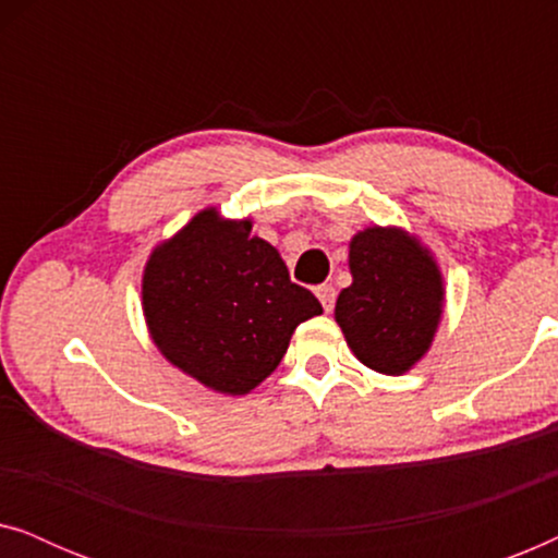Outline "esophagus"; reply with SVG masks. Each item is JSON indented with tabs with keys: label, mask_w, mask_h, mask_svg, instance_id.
<instances>
[{
	"label": "esophagus",
	"mask_w": 558,
	"mask_h": 558,
	"mask_svg": "<svg viewBox=\"0 0 558 558\" xmlns=\"http://www.w3.org/2000/svg\"><path fill=\"white\" fill-rule=\"evenodd\" d=\"M315 294H317V300H319V304H323V310L325 312H332V307H335V287L332 284H319L317 289H315Z\"/></svg>",
	"instance_id": "esophagus-1"
}]
</instances>
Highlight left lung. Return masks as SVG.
I'll return each instance as SVG.
<instances>
[{
    "instance_id": "8db88e82",
    "label": "left lung",
    "mask_w": 558,
    "mask_h": 558,
    "mask_svg": "<svg viewBox=\"0 0 558 558\" xmlns=\"http://www.w3.org/2000/svg\"><path fill=\"white\" fill-rule=\"evenodd\" d=\"M353 284L342 289L335 319L350 350L368 368L401 376L437 332L445 287L416 239L401 228H365L350 241Z\"/></svg>"
}]
</instances>
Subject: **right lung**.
<instances>
[{"label": "right lung", "instance_id": "obj_1", "mask_svg": "<svg viewBox=\"0 0 558 558\" xmlns=\"http://www.w3.org/2000/svg\"><path fill=\"white\" fill-rule=\"evenodd\" d=\"M142 304L162 355L213 391L243 396L284 357L296 325L323 312L289 279L251 220L203 210L149 256Z\"/></svg>", "mask_w": 558, "mask_h": 558}]
</instances>
